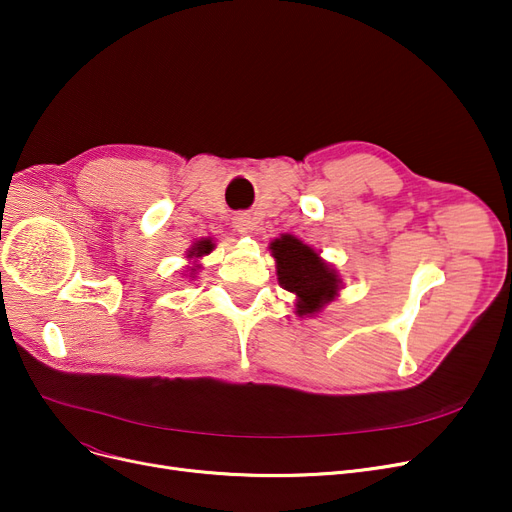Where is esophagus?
Segmentation results:
<instances>
[{"mask_svg": "<svg viewBox=\"0 0 512 512\" xmlns=\"http://www.w3.org/2000/svg\"><path fill=\"white\" fill-rule=\"evenodd\" d=\"M232 224H234V230L240 232V234H249L255 228V222H253V218H251L249 213H238Z\"/></svg>", "mask_w": 512, "mask_h": 512, "instance_id": "esophagus-1", "label": "esophagus"}]
</instances>
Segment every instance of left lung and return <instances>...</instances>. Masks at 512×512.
<instances>
[{
    "label": "left lung",
    "mask_w": 512,
    "mask_h": 512,
    "mask_svg": "<svg viewBox=\"0 0 512 512\" xmlns=\"http://www.w3.org/2000/svg\"><path fill=\"white\" fill-rule=\"evenodd\" d=\"M270 249L278 263L280 284L299 297V315L315 313L334 299L338 290V276L311 247L303 245L299 238L286 234L274 240Z\"/></svg>",
    "instance_id": "left-lung-1"
}]
</instances>
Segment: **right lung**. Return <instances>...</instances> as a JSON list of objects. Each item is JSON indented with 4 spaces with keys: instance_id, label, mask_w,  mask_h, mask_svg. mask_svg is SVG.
<instances>
[{
    "instance_id": "right-lung-1",
    "label": "right lung",
    "mask_w": 512,
    "mask_h": 512,
    "mask_svg": "<svg viewBox=\"0 0 512 512\" xmlns=\"http://www.w3.org/2000/svg\"><path fill=\"white\" fill-rule=\"evenodd\" d=\"M211 249H213L211 240H201V242H197L195 249L191 251V255H195V257H201V255H207Z\"/></svg>"
}]
</instances>
